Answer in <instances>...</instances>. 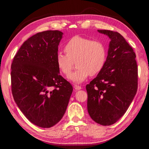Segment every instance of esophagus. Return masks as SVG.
<instances>
[{
  "mask_svg": "<svg viewBox=\"0 0 149 149\" xmlns=\"http://www.w3.org/2000/svg\"><path fill=\"white\" fill-rule=\"evenodd\" d=\"M74 89H76V90H79V89H81V87L80 85H74Z\"/></svg>",
  "mask_w": 149,
  "mask_h": 149,
  "instance_id": "1",
  "label": "esophagus"
}]
</instances>
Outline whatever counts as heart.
Instances as JSON below:
<instances>
[{"instance_id": "heart-1", "label": "heart", "mask_w": 149, "mask_h": 149, "mask_svg": "<svg viewBox=\"0 0 149 149\" xmlns=\"http://www.w3.org/2000/svg\"><path fill=\"white\" fill-rule=\"evenodd\" d=\"M65 54L58 52L55 62L60 72L68 75L76 61L77 70L68 78L72 81L79 84L87 79L89 75H95L104 68L107 58L105 45L98 40L75 35L66 42L64 48Z\"/></svg>"}]
</instances>
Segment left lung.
<instances>
[{"label":"left lung","instance_id":"left-lung-1","mask_svg":"<svg viewBox=\"0 0 149 149\" xmlns=\"http://www.w3.org/2000/svg\"><path fill=\"white\" fill-rule=\"evenodd\" d=\"M98 31L111 41L104 68L86 85L87 110L95 122L110 125L125 114L137 93L138 67L134 50L122 35Z\"/></svg>","mask_w":149,"mask_h":149}]
</instances>
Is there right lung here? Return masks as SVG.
Here are the masks:
<instances>
[{
	"instance_id": "obj_1",
	"label": "right lung",
	"mask_w": 149,
	"mask_h": 149,
	"mask_svg": "<svg viewBox=\"0 0 149 149\" xmlns=\"http://www.w3.org/2000/svg\"><path fill=\"white\" fill-rule=\"evenodd\" d=\"M62 34L49 30L33 35L22 44L11 65L15 102L29 122L43 128L62 119L73 91L55 62Z\"/></svg>"
}]
</instances>
